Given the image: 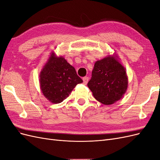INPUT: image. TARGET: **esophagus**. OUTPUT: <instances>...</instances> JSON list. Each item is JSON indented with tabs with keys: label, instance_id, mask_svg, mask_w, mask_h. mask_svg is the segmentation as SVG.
Wrapping results in <instances>:
<instances>
[{
	"label": "esophagus",
	"instance_id": "esophagus-1",
	"mask_svg": "<svg viewBox=\"0 0 160 160\" xmlns=\"http://www.w3.org/2000/svg\"><path fill=\"white\" fill-rule=\"evenodd\" d=\"M83 83L84 84H87V83H88V82L89 81V77H83Z\"/></svg>",
	"mask_w": 160,
	"mask_h": 160
}]
</instances>
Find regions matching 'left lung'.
I'll return each mask as SVG.
<instances>
[{"mask_svg": "<svg viewBox=\"0 0 160 160\" xmlns=\"http://www.w3.org/2000/svg\"><path fill=\"white\" fill-rule=\"evenodd\" d=\"M128 85L126 71L116 55L96 61L88 83L94 98L104 105H111L122 98Z\"/></svg>", "mask_w": 160, "mask_h": 160, "instance_id": "8db88e82", "label": "left lung"}]
</instances>
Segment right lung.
Returning <instances> with one entry per match:
<instances>
[{"label":"right lung","instance_id":"1","mask_svg":"<svg viewBox=\"0 0 160 160\" xmlns=\"http://www.w3.org/2000/svg\"><path fill=\"white\" fill-rule=\"evenodd\" d=\"M42 93L50 102L59 103L65 99L75 86L83 82L75 68L64 57L52 52L40 72Z\"/></svg>","mask_w":160,"mask_h":160}]
</instances>
